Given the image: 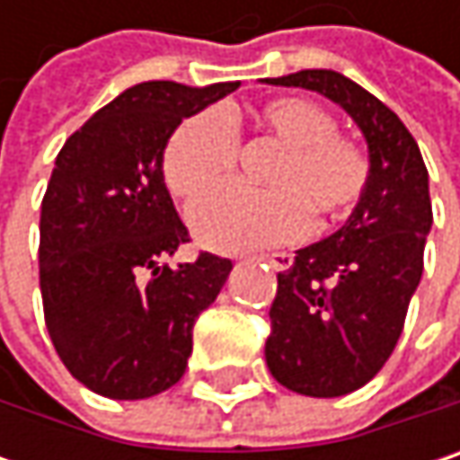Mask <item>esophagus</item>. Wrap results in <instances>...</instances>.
Instances as JSON below:
<instances>
[{
	"label": "esophagus",
	"mask_w": 460,
	"mask_h": 460,
	"mask_svg": "<svg viewBox=\"0 0 460 460\" xmlns=\"http://www.w3.org/2000/svg\"><path fill=\"white\" fill-rule=\"evenodd\" d=\"M266 263H271L277 271H288L293 266V255L290 252H271V255H261Z\"/></svg>",
	"instance_id": "esophagus-1"
}]
</instances>
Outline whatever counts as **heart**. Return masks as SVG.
<instances>
[{
	"instance_id": "heart-1",
	"label": "heart",
	"mask_w": 460,
	"mask_h": 460,
	"mask_svg": "<svg viewBox=\"0 0 460 460\" xmlns=\"http://www.w3.org/2000/svg\"><path fill=\"white\" fill-rule=\"evenodd\" d=\"M255 128L282 143V154L266 170L274 189L226 186L202 197L189 221L197 239L213 250L239 252L301 239L320 221L346 218L365 197L370 159L354 140L338 136L335 119L306 98L282 95L261 103ZM236 136L229 117L205 109L183 119L170 136L162 156L167 189L194 199L218 186L236 164Z\"/></svg>"
}]
</instances>
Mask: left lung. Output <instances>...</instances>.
Returning <instances> with one entry per match:
<instances>
[{"instance_id":"obj_1","label":"left lung","mask_w":460,"mask_h":460,"mask_svg":"<svg viewBox=\"0 0 460 460\" xmlns=\"http://www.w3.org/2000/svg\"><path fill=\"white\" fill-rule=\"evenodd\" d=\"M263 82L320 93L367 143L365 197L341 229L301 247L277 274L269 312V373L296 394L343 397L362 389L400 341L431 231L429 172L400 117L349 76L306 68Z\"/></svg>"}]
</instances>
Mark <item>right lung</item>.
Returning a JSON list of instances; mask_svg holds the SVG:
<instances>
[{
  "instance_id": "obj_1",
  "label": "right lung",
  "mask_w": 460,
  "mask_h": 460,
  "mask_svg": "<svg viewBox=\"0 0 460 460\" xmlns=\"http://www.w3.org/2000/svg\"><path fill=\"white\" fill-rule=\"evenodd\" d=\"M239 82H140L63 143L40 221L47 332L68 373L109 400H146L181 381L197 317L218 298L231 261L164 258L189 242L164 186L175 128Z\"/></svg>"
}]
</instances>
